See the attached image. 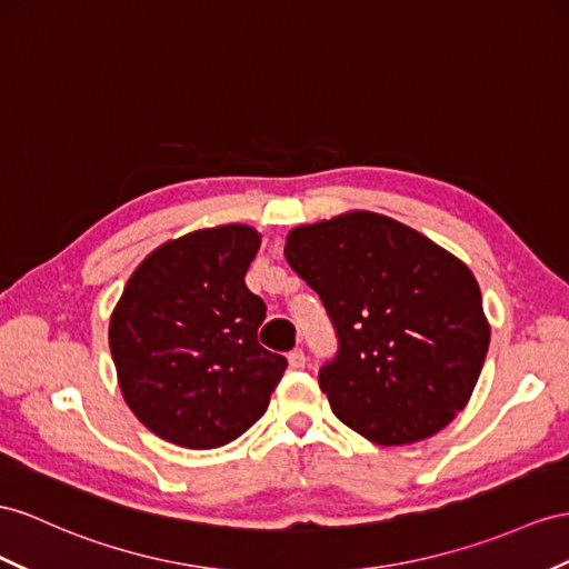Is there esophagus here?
I'll use <instances>...</instances> for the list:
<instances>
[{
    "mask_svg": "<svg viewBox=\"0 0 569 569\" xmlns=\"http://www.w3.org/2000/svg\"><path fill=\"white\" fill-rule=\"evenodd\" d=\"M305 362H308V358H305V353L300 351V348H296V351L288 353V366H290V370H302Z\"/></svg>",
    "mask_w": 569,
    "mask_h": 569,
    "instance_id": "34e87169",
    "label": "esophagus"
}]
</instances>
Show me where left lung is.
Wrapping results in <instances>:
<instances>
[{
  "mask_svg": "<svg viewBox=\"0 0 569 569\" xmlns=\"http://www.w3.org/2000/svg\"><path fill=\"white\" fill-rule=\"evenodd\" d=\"M283 254L337 329L339 353L319 370V387L341 423L382 447L449 426L469 403L490 343L471 269L372 211L298 226Z\"/></svg>",
  "mask_w": 569,
  "mask_h": 569,
  "instance_id": "obj_1",
  "label": "left lung"
}]
</instances>
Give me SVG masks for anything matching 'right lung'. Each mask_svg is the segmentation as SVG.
<instances>
[{
    "mask_svg": "<svg viewBox=\"0 0 569 569\" xmlns=\"http://www.w3.org/2000/svg\"><path fill=\"white\" fill-rule=\"evenodd\" d=\"M261 236L242 223L187 232L146 257L110 317L122 397L160 440L223 447L264 416L286 358L261 348L267 305L244 286Z\"/></svg>",
    "mask_w": 569,
    "mask_h": 569,
    "instance_id": "1",
    "label": "right lung"
}]
</instances>
